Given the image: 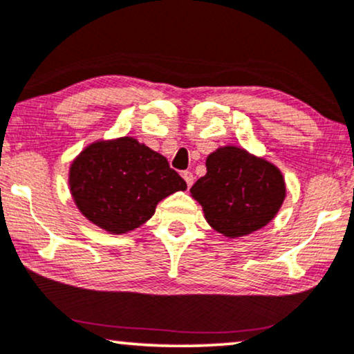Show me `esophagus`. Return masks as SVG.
<instances>
[{"label": "esophagus", "instance_id": "1", "mask_svg": "<svg viewBox=\"0 0 354 354\" xmlns=\"http://www.w3.org/2000/svg\"><path fill=\"white\" fill-rule=\"evenodd\" d=\"M183 178H185V181H186V185H188V188H191V186H193V183H194L193 173L185 171V173H183Z\"/></svg>", "mask_w": 354, "mask_h": 354}]
</instances>
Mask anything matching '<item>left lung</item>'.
Here are the masks:
<instances>
[{"label": "left lung", "instance_id": "1", "mask_svg": "<svg viewBox=\"0 0 354 354\" xmlns=\"http://www.w3.org/2000/svg\"><path fill=\"white\" fill-rule=\"evenodd\" d=\"M207 173L189 189L204 219L227 239L266 227L287 196L283 174L263 156L237 145H224L206 158Z\"/></svg>", "mask_w": 354, "mask_h": 354}]
</instances>
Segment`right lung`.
Here are the masks:
<instances>
[{"instance_id":"1","label":"right lung","mask_w":354,"mask_h":354,"mask_svg":"<svg viewBox=\"0 0 354 354\" xmlns=\"http://www.w3.org/2000/svg\"><path fill=\"white\" fill-rule=\"evenodd\" d=\"M69 191L80 214L109 234H127L155 214L186 181L158 151L135 136L88 143L69 166Z\"/></svg>"}]
</instances>
